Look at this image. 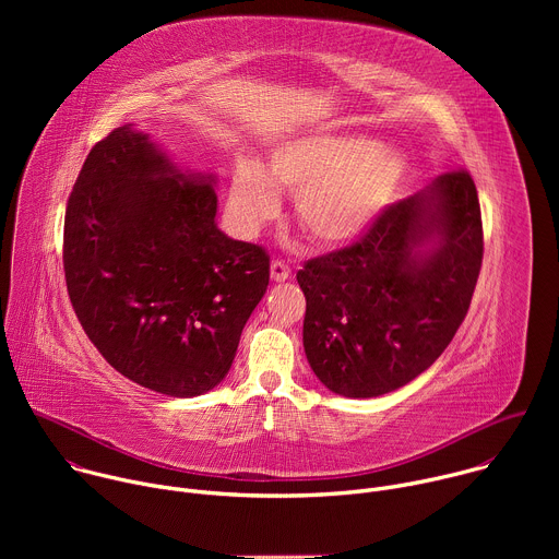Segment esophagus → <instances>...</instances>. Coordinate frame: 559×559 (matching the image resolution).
Segmentation results:
<instances>
[{"label":"esophagus","mask_w":559,"mask_h":559,"mask_svg":"<svg viewBox=\"0 0 559 559\" xmlns=\"http://www.w3.org/2000/svg\"><path fill=\"white\" fill-rule=\"evenodd\" d=\"M270 274H272V281H276V283H283V281L292 278V270L283 261H272Z\"/></svg>","instance_id":"34e87169"}]
</instances>
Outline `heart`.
Listing matches in <instances>:
<instances>
[{"label":"heart","instance_id":"heart-1","mask_svg":"<svg viewBox=\"0 0 559 559\" xmlns=\"http://www.w3.org/2000/svg\"><path fill=\"white\" fill-rule=\"evenodd\" d=\"M403 156L354 134L309 132L278 143L263 168L236 166L227 216L241 236L257 234L278 210V192L294 194V218L321 248H341L391 203L403 179Z\"/></svg>","mask_w":559,"mask_h":559}]
</instances>
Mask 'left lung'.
Masks as SVG:
<instances>
[{
  "instance_id": "8db88e82",
  "label": "left lung",
  "mask_w": 559,
  "mask_h": 559,
  "mask_svg": "<svg viewBox=\"0 0 559 559\" xmlns=\"http://www.w3.org/2000/svg\"><path fill=\"white\" fill-rule=\"evenodd\" d=\"M483 252L477 190L455 170L384 207L349 248L307 261L296 281L316 378L376 397L429 369L464 321Z\"/></svg>"
}]
</instances>
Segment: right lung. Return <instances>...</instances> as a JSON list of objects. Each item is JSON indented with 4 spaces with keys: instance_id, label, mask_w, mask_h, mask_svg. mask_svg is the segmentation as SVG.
<instances>
[{
    "instance_id": "1",
    "label": "right lung",
    "mask_w": 559,
    "mask_h": 559,
    "mask_svg": "<svg viewBox=\"0 0 559 559\" xmlns=\"http://www.w3.org/2000/svg\"><path fill=\"white\" fill-rule=\"evenodd\" d=\"M214 218V177L181 173L130 123L91 150L68 199L72 309L99 354L156 393L214 389L270 283L267 252Z\"/></svg>"
}]
</instances>
